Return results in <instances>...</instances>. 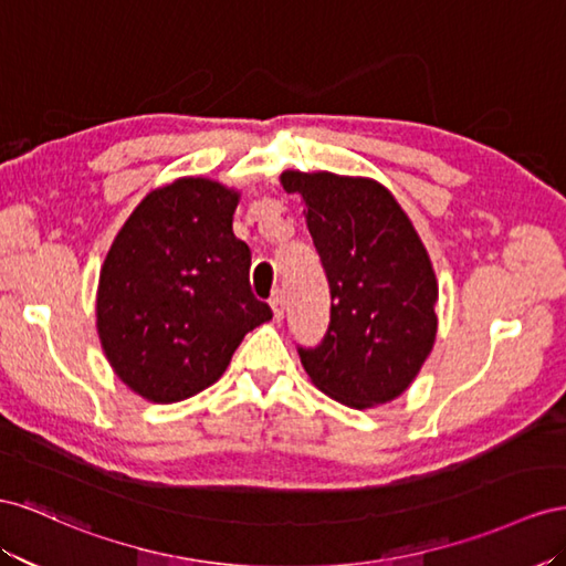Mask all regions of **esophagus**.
Returning <instances> with one entry per match:
<instances>
[{
    "mask_svg": "<svg viewBox=\"0 0 566 566\" xmlns=\"http://www.w3.org/2000/svg\"><path fill=\"white\" fill-rule=\"evenodd\" d=\"M270 305H272V313H274V319H282L284 317V311H286V298H284V292H277L272 298H270Z\"/></svg>",
    "mask_w": 566,
    "mask_h": 566,
    "instance_id": "1",
    "label": "esophagus"
}]
</instances>
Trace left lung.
<instances>
[{
    "label": "left lung",
    "mask_w": 566,
    "mask_h": 566,
    "mask_svg": "<svg viewBox=\"0 0 566 566\" xmlns=\"http://www.w3.org/2000/svg\"><path fill=\"white\" fill-rule=\"evenodd\" d=\"M308 208V230L327 274L332 308L315 348L298 346L322 394L373 408L408 389L436 338L439 298L427 249L389 189L367 177L282 175Z\"/></svg>",
    "instance_id": "left-lung-1"
}]
</instances>
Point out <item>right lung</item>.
Here are the masks:
<instances>
[{"label":"right lung","instance_id":"add662e5","mask_svg":"<svg viewBox=\"0 0 566 566\" xmlns=\"http://www.w3.org/2000/svg\"><path fill=\"white\" fill-rule=\"evenodd\" d=\"M239 193L203 177L154 189L106 255L96 294L102 348L130 389L177 402L220 379L247 332L272 317L232 232Z\"/></svg>","mask_w":566,"mask_h":566}]
</instances>
